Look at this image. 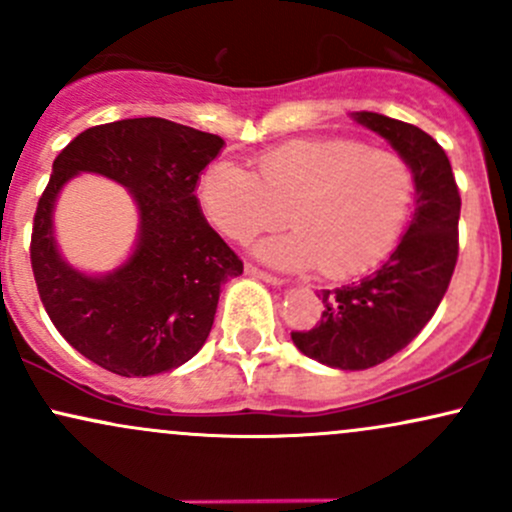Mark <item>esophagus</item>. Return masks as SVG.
<instances>
[{
  "label": "esophagus",
  "instance_id": "1",
  "mask_svg": "<svg viewBox=\"0 0 512 512\" xmlns=\"http://www.w3.org/2000/svg\"><path fill=\"white\" fill-rule=\"evenodd\" d=\"M245 274L255 276V279L267 281V284H272V286H284V284H286V281L279 279V276H274V274H269V272H262V269L252 267V264H245Z\"/></svg>",
  "mask_w": 512,
  "mask_h": 512
}]
</instances>
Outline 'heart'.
Here are the masks:
<instances>
[{"label":"heart","instance_id":"heart-1","mask_svg":"<svg viewBox=\"0 0 512 512\" xmlns=\"http://www.w3.org/2000/svg\"><path fill=\"white\" fill-rule=\"evenodd\" d=\"M199 204L223 236L245 240L286 221L289 236L255 252L276 267H313L330 279L373 269L407 223L414 175L390 151L354 139H296L257 156V175L219 158L199 178Z\"/></svg>","mask_w":512,"mask_h":512}]
</instances>
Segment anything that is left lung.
<instances>
[{"label": "left lung", "mask_w": 512, "mask_h": 512, "mask_svg": "<svg viewBox=\"0 0 512 512\" xmlns=\"http://www.w3.org/2000/svg\"><path fill=\"white\" fill-rule=\"evenodd\" d=\"M380 134L414 175V216L383 267L361 281L322 291V320L291 332L298 351L339 370H366L402 351L431 320L457 264L460 192L431 134L380 113H351Z\"/></svg>", "instance_id": "obj_1"}]
</instances>
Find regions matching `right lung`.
<instances>
[{
	"label": "right lung",
	"mask_w": 512,
	"mask_h": 512,
	"mask_svg": "<svg viewBox=\"0 0 512 512\" xmlns=\"http://www.w3.org/2000/svg\"><path fill=\"white\" fill-rule=\"evenodd\" d=\"M223 144L163 117H132L86 129L55 158L35 209L31 264L52 325L88 361L146 378L182 366L207 342L221 286L243 274L195 195ZM79 172L117 181L138 204L133 255L108 275L81 273L56 248V197Z\"/></svg>",
	"instance_id": "right-lung-1"
}]
</instances>
